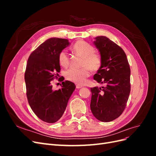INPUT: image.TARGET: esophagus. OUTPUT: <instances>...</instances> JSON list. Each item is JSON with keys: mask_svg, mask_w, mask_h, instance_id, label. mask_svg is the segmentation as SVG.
Returning a JSON list of instances; mask_svg holds the SVG:
<instances>
[{"mask_svg": "<svg viewBox=\"0 0 156 156\" xmlns=\"http://www.w3.org/2000/svg\"><path fill=\"white\" fill-rule=\"evenodd\" d=\"M83 87L82 86H81V85H78V84H77V85H76V88H77V89H79V88H82Z\"/></svg>", "mask_w": 156, "mask_h": 156, "instance_id": "esophagus-1", "label": "esophagus"}]
</instances>
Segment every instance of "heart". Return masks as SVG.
<instances>
[{"label": "heart", "mask_w": 156, "mask_h": 156, "mask_svg": "<svg viewBox=\"0 0 156 156\" xmlns=\"http://www.w3.org/2000/svg\"><path fill=\"white\" fill-rule=\"evenodd\" d=\"M73 50L77 54L83 56L81 69L71 68L65 73V77L68 81L78 84H85L87 78L90 75V69L97 71L101 67V58L100 55L94 53L95 49L90 44L84 41H78L73 47ZM60 64L67 67L69 64V58L66 51H62L58 55Z\"/></svg>", "instance_id": "obj_1"}]
</instances>
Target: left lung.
<instances>
[{"instance_id": "8db88e82", "label": "left lung", "mask_w": 156, "mask_h": 156, "mask_svg": "<svg viewBox=\"0 0 156 156\" xmlns=\"http://www.w3.org/2000/svg\"><path fill=\"white\" fill-rule=\"evenodd\" d=\"M93 44L101 58V67L94 79L105 87H93L90 109L101 122H111L125 109L131 90L130 68L126 55L120 46L106 36H97Z\"/></svg>"}]
</instances>
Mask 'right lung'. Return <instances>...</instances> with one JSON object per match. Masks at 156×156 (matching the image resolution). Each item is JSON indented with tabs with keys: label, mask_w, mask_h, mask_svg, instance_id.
<instances>
[{
	"label": "right lung",
	"mask_w": 156,
	"mask_h": 156,
	"mask_svg": "<svg viewBox=\"0 0 156 156\" xmlns=\"http://www.w3.org/2000/svg\"><path fill=\"white\" fill-rule=\"evenodd\" d=\"M69 44L68 40L51 37L28 59L25 73L28 101L35 115L48 123H55L62 117L75 89V84L69 81L62 82L58 90H53L51 85L60 70L59 53Z\"/></svg>",
	"instance_id": "add662e5"
}]
</instances>
